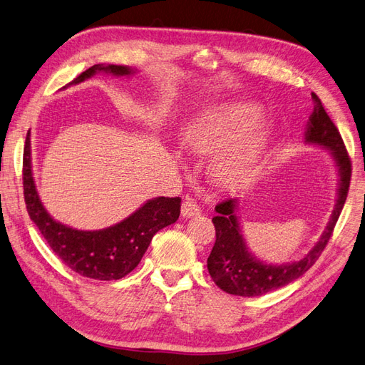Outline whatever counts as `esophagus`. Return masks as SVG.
<instances>
[{
    "instance_id": "34e87169",
    "label": "esophagus",
    "mask_w": 365,
    "mask_h": 365,
    "mask_svg": "<svg viewBox=\"0 0 365 365\" xmlns=\"http://www.w3.org/2000/svg\"><path fill=\"white\" fill-rule=\"evenodd\" d=\"M200 214V206L194 202V200L187 198L182 203V217L185 218H192Z\"/></svg>"
}]
</instances>
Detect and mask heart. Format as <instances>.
I'll list each match as a JSON object with an SVG mask.
<instances>
[{"mask_svg": "<svg viewBox=\"0 0 365 365\" xmlns=\"http://www.w3.org/2000/svg\"><path fill=\"white\" fill-rule=\"evenodd\" d=\"M257 118L259 110L252 103L225 101L210 106L187 128L183 145L194 155L217 153L212 171L221 183H244L252 178L267 144L264 127L250 128Z\"/></svg>", "mask_w": 365, "mask_h": 365, "instance_id": "1", "label": "heart"}]
</instances>
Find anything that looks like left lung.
<instances>
[{"instance_id": "left-lung-1", "label": "left lung", "mask_w": 365, "mask_h": 365, "mask_svg": "<svg viewBox=\"0 0 365 365\" xmlns=\"http://www.w3.org/2000/svg\"><path fill=\"white\" fill-rule=\"evenodd\" d=\"M312 100L314 112L309 116L304 139L308 144L320 145L331 151L339 178L338 198L331 221L327 222L320 240L300 261L273 265L256 259L247 249L237 217L238 200L229 198L218 203L215 206L217 215L212 218L217 240L207 257V269L217 287L233 296H264V294L285 287L303 276L320 257L326 244L331 240L341 210H343L351 178V162L343 138L332 120L329 118L320 98L312 93Z\"/></svg>"}]
</instances>
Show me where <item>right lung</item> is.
Masks as SVG:
<instances>
[{
	"label": "right lung",
	"instance_id": "add662e5",
	"mask_svg": "<svg viewBox=\"0 0 365 365\" xmlns=\"http://www.w3.org/2000/svg\"><path fill=\"white\" fill-rule=\"evenodd\" d=\"M97 73L116 77L132 76L135 69L123 65H93L69 85H78ZM22 183L27 212L51 250L80 276L97 280H118L138 267L155 235L180 215V197H156L121 222L101 230H77L56 221L43 207L31 171L30 132L22 159Z\"/></svg>",
	"mask_w": 365,
	"mask_h": 365
}]
</instances>
